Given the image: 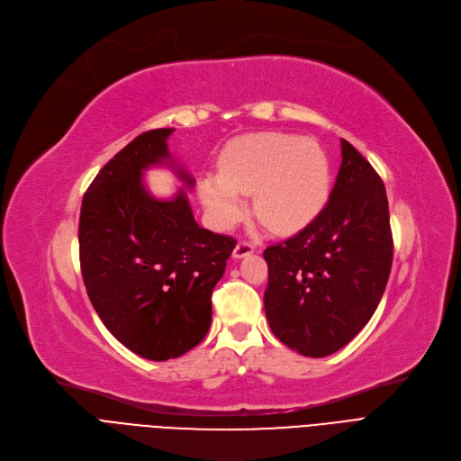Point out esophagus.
Returning <instances> with one entry per match:
<instances>
[{"label": "esophagus", "instance_id": "1", "mask_svg": "<svg viewBox=\"0 0 461 461\" xmlns=\"http://www.w3.org/2000/svg\"><path fill=\"white\" fill-rule=\"evenodd\" d=\"M253 251H255V246H253L251 241H238V246L232 251V257L234 258H243V257L251 255Z\"/></svg>", "mask_w": 461, "mask_h": 461}]
</instances>
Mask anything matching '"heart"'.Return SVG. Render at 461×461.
<instances>
[{"label":"heart","instance_id":"b5f03b06","mask_svg":"<svg viewBox=\"0 0 461 461\" xmlns=\"http://www.w3.org/2000/svg\"><path fill=\"white\" fill-rule=\"evenodd\" d=\"M330 184V159L318 141L262 131L225 147L220 175L201 178L199 197L212 225L229 230L246 215L241 195L253 194L257 220L277 234H292L318 218Z\"/></svg>","mask_w":461,"mask_h":461}]
</instances>
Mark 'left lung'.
Returning <instances> with one entry per match:
<instances>
[{
	"label": "left lung",
	"instance_id": "left-lung-1",
	"mask_svg": "<svg viewBox=\"0 0 461 461\" xmlns=\"http://www.w3.org/2000/svg\"><path fill=\"white\" fill-rule=\"evenodd\" d=\"M342 164L328 204L295 236L269 246L264 311L274 335L305 357H326L372 318L393 264L385 185L340 140Z\"/></svg>",
	"mask_w": 461,
	"mask_h": 461
}]
</instances>
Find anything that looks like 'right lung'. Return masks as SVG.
Returning <instances> with one entry per match:
<instances>
[{"instance_id": "add662e5", "label": "right lung", "mask_w": 461, "mask_h": 461, "mask_svg": "<svg viewBox=\"0 0 461 461\" xmlns=\"http://www.w3.org/2000/svg\"><path fill=\"white\" fill-rule=\"evenodd\" d=\"M173 128L138 135L100 169L81 201L79 264L104 326L133 354L150 361L184 356L208 333L212 292L236 240L199 227L184 187L156 199L143 171L173 161Z\"/></svg>"}]
</instances>
